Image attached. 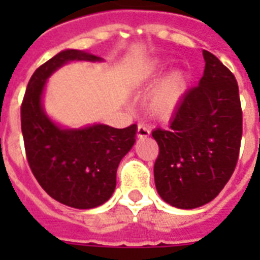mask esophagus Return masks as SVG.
<instances>
[{"instance_id":"esophagus-1","label":"esophagus","mask_w":260,"mask_h":260,"mask_svg":"<svg viewBox=\"0 0 260 260\" xmlns=\"http://www.w3.org/2000/svg\"><path fill=\"white\" fill-rule=\"evenodd\" d=\"M136 135H138V138H147L148 135H150V129L147 128L144 124H138V131H136Z\"/></svg>"}]
</instances>
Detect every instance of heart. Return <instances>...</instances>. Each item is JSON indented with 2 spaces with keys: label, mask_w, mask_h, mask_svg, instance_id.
<instances>
[{
  "label": "heart",
  "mask_w": 260,
  "mask_h": 260,
  "mask_svg": "<svg viewBox=\"0 0 260 260\" xmlns=\"http://www.w3.org/2000/svg\"><path fill=\"white\" fill-rule=\"evenodd\" d=\"M186 89V77L181 71H174L159 83L151 95L150 105L156 113H170L181 100Z\"/></svg>",
  "instance_id": "1"
}]
</instances>
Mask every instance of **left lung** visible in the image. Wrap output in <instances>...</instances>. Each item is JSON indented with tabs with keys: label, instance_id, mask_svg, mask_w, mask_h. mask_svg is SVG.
<instances>
[{
	"label": "left lung",
	"instance_id": "obj_1",
	"mask_svg": "<svg viewBox=\"0 0 260 260\" xmlns=\"http://www.w3.org/2000/svg\"><path fill=\"white\" fill-rule=\"evenodd\" d=\"M198 86L183 94L170 125L156 128L155 186L179 209L210 202L224 189L239 159L243 114L235 75L209 51Z\"/></svg>",
	"mask_w": 260,
	"mask_h": 260
}]
</instances>
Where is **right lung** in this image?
<instances>
[{
  "mask_svg": "<svg viewBox=\"0 0 260 260\" xmlns=\"http://www.w3.org/2000/svg\"><path fill=\"white\" fill-rule=\"evenodd\" d=\"M71 60H101L85 51L66 50L30 77L21 104V131L30 170L47 194L63 205L91 209L116 189L118 163L132 148L136 124L117 129L95 124L63 129L47 117L42 94L47 78Z\"/></svg>",
  "mask_w": 260,
  "mask_h": 260,
  "instance_id": "right-lung-1",
  "label": "right lung"
}]
</instances>
